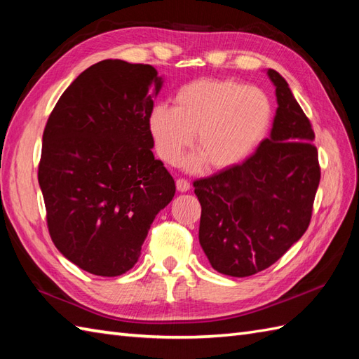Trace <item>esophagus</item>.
Returning <instances> with one entry per match:
<instances>
[{"mask_svg": "<svg viewBox=\"0 0 359 359\" xmlns=\"http://www.w3.org/2000/svg\"><path fill=\"white\" fill-rule=\"evenodd\" d=\"M175 187H177V191L187 193L189 189V182L185 180V179H177V180H175Z\"/></svg>", "mask_w": 359, "mask_h": 359, "instance_id": "esophagus-1", "label": "esophagus"}]
</instances>
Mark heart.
<instances>
[{
  "mask_svg": "<svg viewBox=\"0 0 359 359\" xmlns=\"http://www.w3.org/2000/svg\"><path fill=\"white\" fill-rule=\"evenodd\" d=\"M175 108L156 104L148 131L160 158L175 163L193 144L185 166L196 171L207 163L212 171L230 170L250 157L269 134L273 106L256 86L234 80L201 79L182 86Z\"/></svg>",
  "mask_w": 359,
  "mask_h": 359,
  "instance_id": "obj_1",
  "label": "heart"
}]
</instances>
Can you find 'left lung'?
Segmentation results:
<instances>
[{"label": "left lung", "instance_id": "left-lung-1", "mask_svg": "<svg viewBox=\"0 0 359 359\" xmlns=\"http://www.w3.org/2000/svg\"><path fill=\"white\" fill-rule=\"evenodd\" d=\"M266 75L278 102L269 139L242 165L194 182L201 247L212 269L234 278L269 269L302 238L321 179L309 118L285 79Z\"/></svg>", "mask_w": 359, "mask_h": 359}]
</instances>
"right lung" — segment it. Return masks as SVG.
<instances>
[{
  "instance_id": "right-lung-1",
  "label": "right lung",
  "mask_w": 359,
  "mask_h": 359,
  "mask_svg": "<svg viewBox=\"0 0 359 359\" xmlns=\"http://www.w3.org/2000/svg\"><path fill=\"white\" fill-rule=\"evenodd\" d=\"M163 86L154 67L103 60L75 79L43 133L38 184L60 253L97 276L139 261L151 224L175 184L148 131Z\"/></svg>"
}]
</instances>
